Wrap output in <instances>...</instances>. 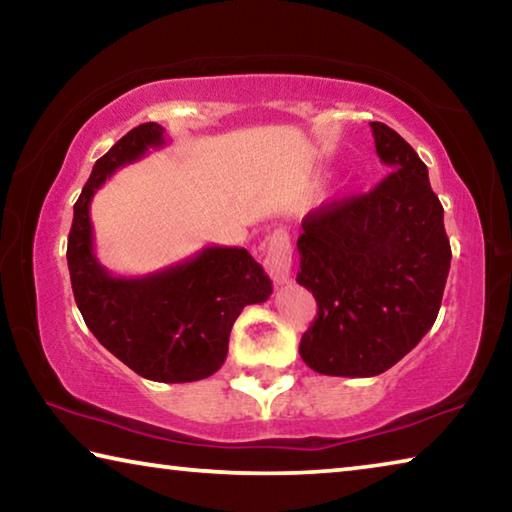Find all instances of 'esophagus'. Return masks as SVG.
<instances>
[{"mask_svg": "<svg viewBox=\"0 0 512 512\" xmlns=\"http://www.w3.org/2000/svg\"><path fill=\"white\" fill-rule=\"evenodd\" d=\"M293 266V246L287 230H275L266 241L264 250V268L277 284L291 280Z\"/></svg>", "mask_w": 512, "mask_h": 512, "instance_id": "obj_1", "label": "esophagus"}]
</instances>
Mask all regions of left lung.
<instances>
[{
    "label": "left lung",
    "mask_w": 512,
    "mask_h": 512,
    "mask_svg": "<svg viewBox=\"0 0 512 512\" xmlns=\"http://www.w3.org/2000/svg\"><path fill=\"white\" fill-rule=\"evenodd\" d=\"M370 128L393 171L368 194L309 212L298 239L296 280L318 302L300 357L320 375L375 377L395 366L436 323L452 262L427 164L393 128Z\"/></svg>",
    "instance_id": "left-lung-1"
}]
</instances>
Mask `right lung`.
Instances as JSON below:
<instances>
[{
  "mask_svg": "<svg viewBox=\"0 0 512 512\" xmlns=\"http://www.w3.org/2000/svg\"><path fill=\"white\" fill-rule=\"evenodd\" d=\"M164 144V128L149 121L97 160L74 205L67 266L76 307L103 348L144 379L185 384L223 366L241 309L266 302L273 284L246 248L205 246L183 262L137 277L112 275L99 262L90 221L94 194L117 169Z\"/></svg>",
  "mask_w": 512,
  "mask_h": 512,
  "instance_id": "obj_1",
  "label": "right lung"
}]
</instances>
